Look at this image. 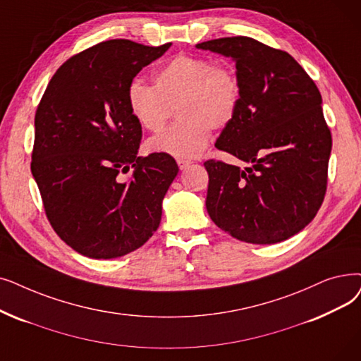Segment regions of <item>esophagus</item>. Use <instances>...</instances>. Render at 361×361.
<instances>
[{
    "label": "esophagus",
    "mask_w": 361,
    "mask_h": 361,
    "mask_svg": "<svg viewBox=\"0 0 361 361\" xmlns=\"http://www.w3.org/2000/svg\"><path fill=\"white\" fill-rule=\"evenodd\" d=\"M177 164H178L180 169L183 171V169H185V168H189L192 162H190V161H184V159H178V161H177Z\"/></svg>",
    "instance_id": "1"
}]
</instances>
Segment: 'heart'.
Returning <instances> with one entry per match:
<instances>
[{
  "label": "heart",
  "mask_w": 361,
  "mask_h": 361,
  "mask_svg": "<svg viewBox=\"0 0 361 361\" xmlns=\"http://www.w3.org/2000/svg\"><path fill=\"white\" fill-rule=\"evenodd\" d=\"M240 85L228 66L211 59L178 54L154 73V85L135 80L128 88V104L135 121L147 131H161L172 107L181 119L150 140L153 152L195 159L207 149L211 130H224L238 114Z\"/></svg>",
  "instance_id": "obj_1"
}]
</instances>
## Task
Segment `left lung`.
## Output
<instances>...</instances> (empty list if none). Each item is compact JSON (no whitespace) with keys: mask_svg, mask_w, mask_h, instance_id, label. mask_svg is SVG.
I'll list each match as a JSON object with an SVG mask.
<instances>
[{"mask_svg":"<svg viewBox=\"0 0 361 361\" xmlns=\"http://www.w3.org/2000/svg\"><path fill=\"white\" fill-rule=\"evenodd\" d=\"M236 63L238 114L215 146L245 169L207 161V209L234 239L283 242L316 216L326 193L332 135L314 81L286 51L247 37L196 44Z\"/></svg>","mask_w":361,"mask_h":361,"instance_id":"8db88e82","label":"left lung"}]
</instances>
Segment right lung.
Returning <instances> with one entry per match:
<instances>
[{"label": "right lung", "instance_id": "1", "mask_svg": "<svg viewBox=\"0 0 361 361\" xmlns=\"http://www.w3.org/2000/svg\"><path fill=\"white\" fill-rule=\"evenodd\" d=\"M169 47L94 45L57 69L37 109L30 171L54 231L84 257H123L159 227L178 165L165 153L137 156L142 125L130 111L128 88ZM131 167L123 180L120 172Z\"/></svg>", "mask_w": 361, "mask_h": 361}]
</instances>
